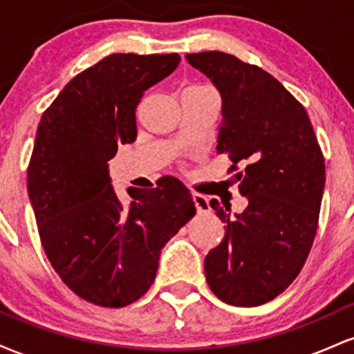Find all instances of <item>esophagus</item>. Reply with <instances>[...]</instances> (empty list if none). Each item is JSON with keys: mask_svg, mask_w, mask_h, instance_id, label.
Wrapping results in <instances>:
<instances>
[{"mask_svg": "<svg viewBox=\"0 0 354 354\" xmlns=\"http://www.w3.org/2000/svg\"><path fill=\"white\" fill-rule=\"evenodd\" d=\"M193 203L196 206V211L200 214L209 213V203L206 200V196H203L200 193H193Z\"/></svg>", "mask_w": 354, "mask_h": 354, "instance_id": "1", "label": "esophagus"}]
</instances>
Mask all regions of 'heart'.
I'll list each match as a JSON object with an SVG mask.
<instances>
[{
    "mask_svg": "<svg viewBox=\"0 0 354 354\" xmlns=\"http://www.w3.org/2000/svg\"><path fill=\"white\" fill-rule=\"evenodd\" d=\"M196 88H205V86H191V88H188V89H196Z\"/></svg>",
    "mask_w": 354,
    "mask_h": 354,
    "instance_id": "1",
    "label": "heart"
}]
</instances>
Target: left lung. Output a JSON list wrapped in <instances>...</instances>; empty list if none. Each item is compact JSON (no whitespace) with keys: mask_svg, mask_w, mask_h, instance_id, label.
I'll return each instance as SVG.
<instances>
[{"mask_svg":"<svg viewBox=\"0 0 354 354\" xmlns=\"http://www.w3.org/2000/svg\"><path fill=\"white\" fill-rule=\"evenodd\" d=\"M221 95L219 154L248 198L231 216L211 200L225 238L205 259L211 291L233 306H259L281 295L299 274L313 246L324 189V158L306 109L254 64L221 51L186 55Z\"/></svg>","mask_w":354,"mask_h":354,"instance_id":"left-lung-1","label":"left lung"}]
</instances>
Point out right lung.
I'll return each instance as SVG.
<instances>
[{
    "label": "right lung",
    "instance_id": "1",
    "mask_svg": "<svg viewBox=\"0 0 354 354\" xmlns=\"http://www.w3.org/2000/svg\"><path fill=\"white\" fill-rule=\"evenodd\" d=\"M180 55L116 53L76 75L43 113L28 194L51 266L68 288L104 308L135 303L154 281L161 248L196 213L189 189L165 176L128 188L123 206L108 161L136 140V106Z\"/></svg>",
    "mask_w": 354,
    "mask_h": 354
}]
</instances>
